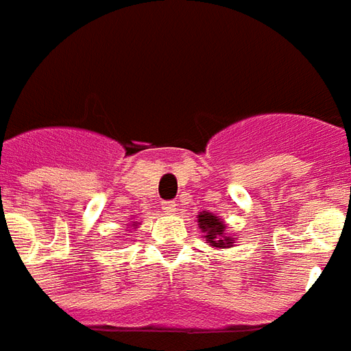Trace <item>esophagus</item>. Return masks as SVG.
I'll return each instance as SVG.
<instances>
[{"label":"esophagus","mask_w":351,"mask_h":351,"mask_svg":"<svg viewBox=\"0 0 351 351\" xmlns=\"http://www.w3.org/2000/svg\"><path fill=\"white\" fill-rule=\"evenodd\" d=\"M162 211L168 215L176 213V202H162Z\"/></svg>","instance_id":"esophagus-1"}]
</instances>
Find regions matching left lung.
Wrapping results in <instances>:
<instances>
[{
	"instance_id": "left-lung-1",
	"label": "left lung",
	"mask_w": 351,
	"mask_h": 351,
	"mask_svg": "<svg viewBox=\"0 0 351 351\" xmlns=\"http://www.w3.org/2000/svg\"><path fill=\"white\" fill-rule=\"evenodd\" d=\"M198 219V228L204 234V239L209 247L215 249H230L235 243V237L226 234V224L222 219L211 211H200Z\"/></svg>"
}]
</instances>
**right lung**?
I'll return each mask as SVG.
<instances>
[{
	"instance_id": "1",
	"label": "right lung",
	"mask_w": 351,
	"mask_h": 351,
	"mask_svg": "<svg viewBox=\"0 0 351 351\" xmlns=\"http://www.w3.org/2000/svg\"><path fill=\"white\" fill-rule=\"evenodd\" d=\"M138 224H140V222H132V224H129V226H132V228H136Z\"/></svg>"
}]
</instances>
